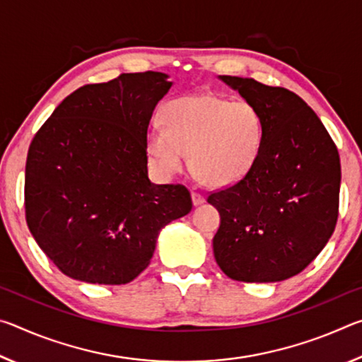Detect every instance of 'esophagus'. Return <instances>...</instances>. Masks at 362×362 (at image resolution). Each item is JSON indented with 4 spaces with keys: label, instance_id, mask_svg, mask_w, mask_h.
Listing matches in <instances>:
<instances>
[{
    "label": "esophagus",
    "instance_id": "esophagus-1",
    "mask_svg": "<svg viewBox=\"0 0 362 362\" xmlns=\"http://www.w3.org/2000/svg\"><path fill=\"white\" fill-rule=\"evenodd\" d=\"M204 196L203 194H199V193H192V203H193V206H201L204 203Z\"/></svg>",
    "mask_w": 362,
    "mask_h": 362
}]
</instances>
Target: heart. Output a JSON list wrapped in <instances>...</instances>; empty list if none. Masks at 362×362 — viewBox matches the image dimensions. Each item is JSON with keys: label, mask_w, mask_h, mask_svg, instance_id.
Returning <instances> with one entry per match:
<instances>
[{"label": "heart", "mask_w": 362, "mask_h": 362, "mask_svg": "<svg viewBox=\"0 0 362 362\" xmlns=\"http://www.w3.org/2000/svg\"><path fill=\"white\" fill-rule=\"evenodd\" d=\"M161 124L146 131L150 164L161 179H173L189 164L214 187H226L246 175L259 156L263 122L246 100L214 94L183 95L166 103Z\"/></svg>", "instance_id": "heart-1"}]
</instances>
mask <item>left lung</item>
Masks as SVG:
<instances>
[{"label": "left lung", "mask_w": 362, "mask_h": 362, "mask_svg": "<svg viewBox=\"0 0 362 362\" xmlns=\"http://www.w3.org/2000/svg\"><path fill=\"white\" fill-rule=\"evenodd\" d=\"M218 79L257 108L263 137L249 173L207 198L220 214L214 257L231 279L284 281L308 267L332 236L339 217V151L297 94L252 78Z\"/></svg>", "instance_id": "1"}]
</instances>
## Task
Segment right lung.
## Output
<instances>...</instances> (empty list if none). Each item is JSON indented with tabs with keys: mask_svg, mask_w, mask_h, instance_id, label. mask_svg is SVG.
Returning a JSON list of instances; mask_svg holds the SVG:
<instances>
[{
	"mask_svg": "<svg viewBox=\"0 0 362 362\" xmlns=\"http://www.w3.org/2000/svg\"><path fill=\"white\" fill-rule=\"evenodd\" d=\"M161 71L88 84L54 110L30 145L28 230L60 272L126 284L150 265L164 226L192 211L182 185L148 179L146 131L173 88Z\"/></svg>",
	"mask_w": 362,
	"mask_h": 362,
	"instance_id": "add662e5",
	"label": "right lung"
}]
</instances>
